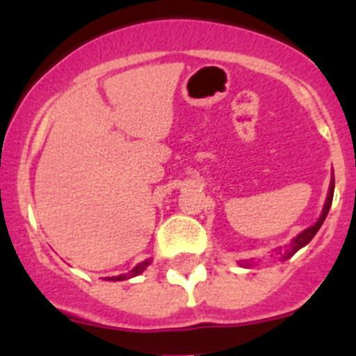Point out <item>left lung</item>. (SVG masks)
Masks as SVG:
<instances>
[{
	"instance_id": "1",
	"label": "left lung",
	"mask_w": 356,
	"mask_h": 356,
	"mask_svg": "<svg viewBox=\"0 0 356 356\" xmlns=\"http://www.w3.org/2000/svg\"><path fill=\"white\" fill-rule=\"evenodd\" d=\"M333 188H335V180H333V178H332V184H330V188H328V197H326V203H325V209H323V213H321V217H319V219H317L316 225L310 226V228H307V229H303V232H301L300 235H296V237L292 238L291 244H289V248H287V251H285V254H284V260H287L289 257H292V254L296 253V251L301 250V248H303V246H307L308 242H310L314 238V235H316L317 232H319L321 225L325 222L326 216H328L330 207H332ZM238 264H241V266H244V267H250L251 266V264L246 262V260H244V262H238Z\"/></svg>"
}]
</instances>
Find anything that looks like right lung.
Returning a JSON list of instances; mask_svg holds the SVG:
<instances>
[{"label": "right lung", "instance_id": "right-lung-1", "mask_svg": "<svg viewBox=\"0 0 356 356\" xmlns=\"http://www.w3.org/2000/svg\"><path fill=\"white\" fill-rule=\"evenodd\" d=\"M149 262L151 260L147 259V260H144V262H140V264H137V266L134 267V269H131L130 273H127V275H119V276H112V278H106V280H112V282H119V280H128V278H134V276H139L140 273L144 271V269H146L147 266H149Z\"/></svg>", "mask_w": 356, "mask_h": 356}]
</instances>
